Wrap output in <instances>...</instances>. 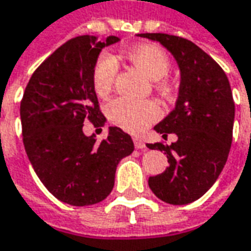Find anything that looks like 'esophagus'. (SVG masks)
<instances>
[{
	"instance_id": "1",
	"label": "esophagus",
	"mask_w": 251,
	"mask_h": 251,
	"mask_svg": "<svg viewBox=\"0 0 251 251\" xmlns=\"http://www.w3.org/2000/svg\"><path fill=\"white\" fill-rule=\"evenodd\" d=\"M134 145H135V148L137 150H147V145H145V142L138 138V137H135L134 138Z\"/></svg>"
}]
</instances>
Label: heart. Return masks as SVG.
Listing matches in <instances>:
<instances>
[{
    "instance_id": "heart-1",
    "label": "heart",
    "mask_w": 251,
    "mask_h": 251,
    "mask_svg": "<svg viewBox=\"0 0 251 251\" xmlns=\"http://www.w3.org/2000/svg\"><path fill=\"white\" fill-rule=\"evenodd\" d=\"M126 57L151 81H155L158 91L165 95L170 92L172 86L166 79L170 71V60L159 46L140 44L128 49ZM117 70L116 60L109 54H101L96 60L92 73V83L98 96L104 98L110 93L117 76ZM106 113L109 120L123 130L140 132L159 117L160 110L153 101H134L117 98L106 106Z\"/></svg>"
}]
</instances>
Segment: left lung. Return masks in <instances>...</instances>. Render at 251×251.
Listing matches in <instances>:
<instances>
[{
	"label": "left lung",
	"mask_w": 251,
	"mask_h": 251,
	"mask_svg": "<svg viewBox=\"0 0 251 251\" xmlns=\"http://www.w3.org/2000/svg\"><path fill=\"white\" fill-rule=\"evenodd\" d=\"M159 42L175 57L180 86L175 109L153 130L176 134L172 145L148 144L163 151L169 166L148 180L152 193L173 205L202 197L219 177L232 145L235 101L226 74L205 51L187 39L166 33H141Z\"/></svg>",
	"instance_id": "obj_1"
}]
</instances>
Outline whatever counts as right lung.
Instances as JSON below:
<instances>
[{
  "mask_svg": "<svg viewBox=\"0 0 251 251\" xmlns=\"http://www.w3.org/2000/svg\"><path fill=\"white\" fill-rule=\"evenodd\" d=\"M120 42L109 36H78L40 64L25 89L21 123L25 151L34 172L54 197L75 207L93 205L114 186L117 165L134 151L131 137L109 127L99 144L83 134V123L103 127L106 117L92 83L101 49Z\"/></svg>",
  "mask_w": 251,
  "mask_h": 251,
  "instance_id": "right-lung-1",
  "label": "right lung"
}]
</instances>
